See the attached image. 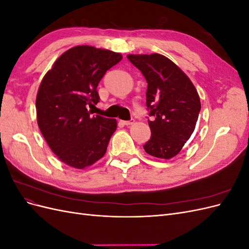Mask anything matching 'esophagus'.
<instances>
[{
	"instance_id": "1",
	"label": "esophagus",
	"mask_w": 249,
	"mask_h": 249,
	"mask_svg": "<svg viewBox=\"0 0 249 249\" xmlns=\"http://www.w3.org/2000/svg\"><path fill=\"white\" fill-rule=\"evenodd\" d=\"M124 125H131V124H133L134 123H135V120L134 119H131V120H123L122 122Z\"/></svg>"
}]
</instances>
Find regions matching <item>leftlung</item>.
I'll list each match as a JSON object with an SVG mask.
<instances>
[{
  "instance_id": "left-lung-1",
  "label": "left lung",
  "mask_w": 249,
  "mask_h": 249,
  "mask_svg": "<svg viewBox=\"0 0 249 249\" xmlns=\"http://www.w3.org/2000/svg\"><path fill=\"white\" fill-rule=\"evenodd\" d=\"M147 82L146 107L152 137L143 145L159 159L176 157L194 132L200 111L196 88L170 59L160 54L127 55Z\"/></svg>"
}]
</instances>
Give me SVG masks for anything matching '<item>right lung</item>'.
I'll use <instances>...</instances> for the list:
<instances>
[{"label":"right lung","instance_id":"obj_1","mask_svg":"<svg viewBox=\"0 0 249 249\" xmlns=\"http://www.w3.org/2000/svg\"><path fill=\"white\" fill-rule=\"evenodd\" d=\"M122 54L77 46L60 56L43 77L36 96L37 124L58 159L84 169L106 154L117 127L114 118L91 115L100 101L96 87Z\"/></svg>","mask_w":249,"mask_h":249}]
</instances>
